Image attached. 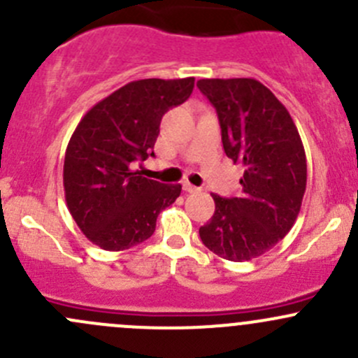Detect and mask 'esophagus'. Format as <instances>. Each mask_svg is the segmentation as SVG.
<instances>
[{"label":"esophagus","instance_id":"34e87169","mask_svg":"<svg viewBox=\"0 0 358 358\" xmlns=\"http://www.w3.org/2000/svg\"><path fill=\"white\" fill-rule=\"evenodd\" d=\"M183 190H185V192H199V187H196V185H192V183H189V182H183Z\"/></svg>","mask_w":358,"mask_h":358}]
</instances>
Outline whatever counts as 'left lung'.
Instances as JSON below:
<instances>
[{
	"label": "left lung",
	"mask_w": 358,
	"mask_h": 358,
	"mask_svg": "<svg viewBox=\"0 0 358 358\" xmlns=\"http://www.w3.org/2000/svg\"><path fill=\"white\" fill-rule=\"evenodd\" d=\"M218 114L227 157L244 166L241 194L215 201L199 229L202 244L229 262L270 251L294 225L306 189V156L298 128L275 95L251 78L199 79Z\"/></svg>",
	"instance_id": "obj_1"
}]
</instances>
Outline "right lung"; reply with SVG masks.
Here are the masks:
<instances>
[{
  "label": "right lung",
  "instance_id": "right-lung-1",
  "mask_svg": "<svg viewBox=\"0 0 358 358\" xmlns=\"http://www.w3.org/2000/svg\"><path fill=\"white\" fill-rule=\"evenodd\" d=\"M194 78L138 79L92 107L76 126L64 159V190L72 218L95 246L122 251L149 239L159 213L182 185L142 176L135 161L154 156L159 124L194 90Z\"/></svg>",
  "mask_w": 358,
  "mask_h": 358
}]
</instances>
